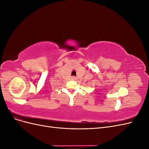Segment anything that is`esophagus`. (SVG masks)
<instances>
[{
  "label": "esophagus",
  "mask_w": 149,
  "mask_h": 149,
  "mask_svg": "<svg viewBox=\"0 0 149 149\" xmlns=\"http://www.w3.org/2000/svg\"><path fill=\"white\" fill-rule=\"evenodd\" d=\"M71 78H72V79H73V80H74V79H76V78L75 77V76H72Z\"/></svg>",
  "instance_id": "obj_1"
}]
</instances>
